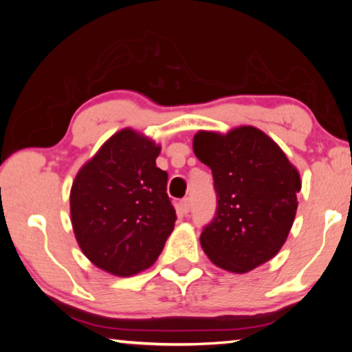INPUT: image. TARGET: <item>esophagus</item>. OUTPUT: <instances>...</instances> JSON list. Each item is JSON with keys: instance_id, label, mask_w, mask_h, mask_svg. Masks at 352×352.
Listing matches in <instances>:
<instances>
[{"instance_id": "1", "label": "esophagus", "mask_w": 352, "mask_h": 352, "mask_svg": "<svg viewBox=\"0 0 352 352\" xmlns=\"http://www.w3.org/2000/svg\"><path fill=\"white\" fill-rule=\"evenodd\" d=\"M180 206H182L183 212H189V210H190V199H189V197H184V199L180 201Z\"/></svg>"}]
</instances>
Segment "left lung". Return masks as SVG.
I'll list each match as a JSON object with an SVG mask.
<instances>
[{
    "label": "left lung",
    "mask_w": 352,
    "mask_h": 352,
    "mask_svg": "<svg viewBox=\"0 0 352 352\" xmlns=\"http://www.w3.org/2000/svg\"><path fill=\"white\" fill-rule=\"evenodd\" d=\"M194 152L210 166L216 214L200 243L220 269L245 273L275 256L287 239L301 189L300 174L264 132L239 127L199 132Z\"/></svg>",
    "instance_id": "left-lung-1"
}]
</instances>
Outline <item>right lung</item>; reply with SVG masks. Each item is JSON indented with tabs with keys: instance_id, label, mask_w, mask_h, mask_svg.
Wrapping results in <instances>:
<instances>
[{
	"instance_id": "right-lung-1",
	"label": "right lung",
	"mask_w": 352,
	"mask_h": 352,
	"mask_svg": "<svg viewBox=\"0 0 352 352\" xmlns=\"http://www.w3.org/2000/svg\"><path fill=\"white\" fill-rule=\"evenodd\" d=\"M160 147L126 129L79 170L71 188V222L83 254L113 275L151 267L174 230L177 214L157 168Z\"/></svg>"
}]
</instances>
